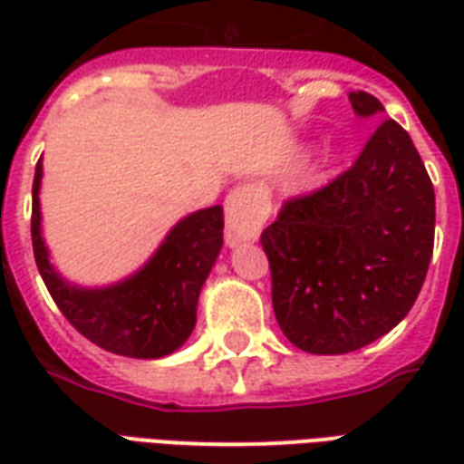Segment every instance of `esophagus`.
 <instances>
[{
    "mask_svg": "<svg viewBox=\"0 0 464 464\" xmlns=\"http://www.w3.org/2000/svg\"><path fill=\"white\" fill-rule=\"evenodd\" d=\"M268 211H271L268 196L258 186L243 183L233 188L226 198V243L241 246L246 241H256L261 236Z\"/></svg>",
    "mask_w": 464,
    "mask_h": 464,
    "instance_id": "34e87169",
    "label": "esophagus"
}]
</instances>
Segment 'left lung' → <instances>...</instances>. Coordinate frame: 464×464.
I'll list each match as a JSON object with an SVG mask.
<instances>
[{
	"label": "left lung",
	"instance_id": "left-lung-1",
	"mask_svg": "<svg viewBox=\"0 0 464 464\" xmlns=\"http://www.w3.org/2000/svg\"><path fill=\"white\" fill-rule=\"evenodd\" d=\"M348 99L365 119L385 111L365 92ZM261 243L276 321L295 348L343 355L392 331L435 243V188L410 133L385 119L348 171L283 203Z\"/></svg>",
	"mask_w": 464,
	"mask_h": 464
}]
</instances>
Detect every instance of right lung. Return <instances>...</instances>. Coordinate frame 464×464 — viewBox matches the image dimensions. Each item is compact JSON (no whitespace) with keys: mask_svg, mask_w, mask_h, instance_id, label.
I'll list each match as a JSON object with an SVG mask.
<instances>
[{"mask_svg":"<svg viewBox=\"0 0 464 464\" xmlns=\"http://www.w3.org/2000/svg\"><path fill=\"white\" fill-rule=\"evenodd\" d=\"M42 159L32 186V243L36 268L64 318L99 348L126 358H163L188 341L198 295L223 246V208L186 216L141 268L111 285H74L49 261L42 238Z\"/></svg>","mask_w":464,"mask_h":464,"instance_id":"obj_1","label":"right lung"}]
</instances>
